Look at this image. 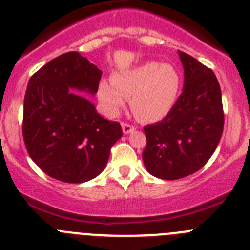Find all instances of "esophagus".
Wrapping results in <instances>:
<instances>
[{
  "label": "esophagus",
  "instance_id": "obj_1",
  "mask_svg": "<svg viewBox=\"0 0 250 250\" xmlns=\"http://www.w3.org/2000/svg\"><path fill=\"white\" fill-rule=\"evenodd\" d=\"M121 126H123V132H124V134H130V132H132V131H134V130H135V127L131 126L130 124H126V123L121 124Z\"/></svg>",
  "mask_w": 250,
  "mask_h": 250
}]
</instances>
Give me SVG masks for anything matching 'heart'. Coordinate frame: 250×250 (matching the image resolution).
Segmentation results:
<instances>
[{
	"mask_svg": "<svg viewBox=\"0 0 250 250\" xmlns=\"http://www.w3.org/2000/svg\"><path fill=\"white\" fill-rule=\"evenodd\" d=\"M180 85V75L174 66L147 61L115 72L111 83H100L99 99L112 116L120 114L125 99H130V109L136 118L156 123L171 111L178 100Z\"/></svg>",
	"mask_w": 250,
	"mask_h": 250,
	"instance_id": "heart-1",
	"label": "heart"
}]
</instances>
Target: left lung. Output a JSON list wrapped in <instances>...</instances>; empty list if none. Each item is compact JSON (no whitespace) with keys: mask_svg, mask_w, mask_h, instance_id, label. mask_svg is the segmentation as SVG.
Instances as JSON below:
<instances>
[{"mask_svg":"<svg viewBox=\"0 0 250 250\" xmlns=\"http://www.w3.org/2000/svg\"><path fill=\"white\" fill-rule=\"evenodd\" d=\"M184 89L171 111L144 127L143 160L151 175L176 180L202 169L219 144L224 127L222 91L210 68L178 51Z\"/></svg>","mask_w":250,"mask_h":250,"instance_id":"1","label":"left lung"}]
</instances>
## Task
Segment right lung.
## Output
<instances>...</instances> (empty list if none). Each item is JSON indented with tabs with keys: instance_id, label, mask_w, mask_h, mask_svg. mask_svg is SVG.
<instances>
[{
	"instance_id": "obj_1",
	"label": "right lung",
	"mask_w": 250,
	"mask_h": 250,
	"mask_svg": "<svg viewBox=\"0 0 250 250\" xmlns=\"http://www.w3.org/2000/svg\"><path fill=\"white\" fill-rule=\"evenodd\" d=\"M100 68L79 52L51 60L28 81L23 101V140L35 164L65 183L89 182L105 169L120 124L106 120L83 94L95 95Z\"/></svg>"
}]
</instances>
